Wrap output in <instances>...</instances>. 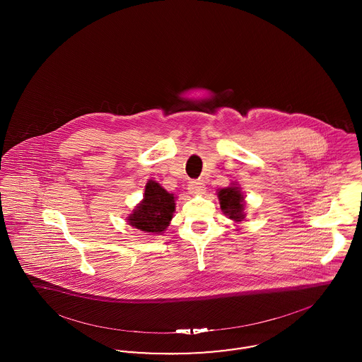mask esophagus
Instances as JSON below:
<instances>
[{
  "mask_svg": "<svg viewBox=\"0 0 362 362\" xmlns=\"http://www.w3.org/2000/svg\"><path fill=\"white\" fill-rule=\"evenodd\" d=\"M205 185L202 182H189V191L192 195H201L205 192Z\"/></svg>",
  "mask_w": 362,
  "mask_h": 362,
  "instance_id": "1",
  "label": "esophagus"
}]
</instances>
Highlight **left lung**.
<instances>
[{
    "mask_svg": "<svg viewBox=\"0 0 362 362\" xmlns=\"http://www.w3.org/2000/svg\"><path fill=\"white\" fill-rule=\"evenodd\" d=\"M220 207L225 216L236 224L245 218V197L240 186L235 182L230 186L217 191Z\"/></svg>",
    "mask_w": 362,
    "mask_h": 362,
    "instance_id": "8db88e82",
    "label": "left lung"
}]
</instances>
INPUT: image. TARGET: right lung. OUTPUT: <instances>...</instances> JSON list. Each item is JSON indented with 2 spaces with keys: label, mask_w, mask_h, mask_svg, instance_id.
I'll list each match as a JSON object with an SVG mask.
<instances>
[{
  "label": "right lung",
  "mask_w": 362,
  "mask_h": 362,
  "mask_svg": "<svg viewBox=\"0 0 362 362\" xmlns=\"http://www.w3.org/2000/svg\"><path fill=\"white\" fill-rule=\"evenodd\" d=\"M176 197L156 180H148L142 201L126 217L127 224L145 233L161 235L171 224Z\"/></svg>",
  "instance_id": "obj_1"
}]
</instances>
